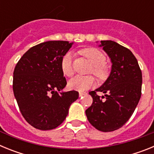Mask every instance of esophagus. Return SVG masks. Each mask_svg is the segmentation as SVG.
I'll return each mask as SVG.
<instances>
[{"mask_svg":"<svg viewBox=\"0 0 154 154\" xmlns=\"http://www.w3.org/2000/svg\"><path fill=\"white\" fill-rule=\"evenodd\" d=\"M85 94H86V92H80L79 95V97H81V96H84V95H85Z\"/></svg>","mask_w":154,"mask_h":154,"instance_id":"1","label":"esophagus"}]
</instances>
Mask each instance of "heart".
<instances>
[{"instance_id": "obj_1", "label": "heart", "mask_w": 154, "mask_h": 154, "mask_svg": "<svg viewBox=\"0 0 154 154\" xmlns=\"http://www.w3.org/2000/svg\"><path fill=\"white\" fill-rule=\"evenodd\" d=\"M80 53L89 59L92 64L90 73H93L99 80H104L109 73V66L106 62V55L96 48H86L81 50ZM61 69L65 76L70 77L74 73L72 67V55L67 52L63 55L61 61ZM96 83V80L92 75H76L69 80L68 85L69 89L77 91H85L92 88Z\"/></svg>"}]
</instances>
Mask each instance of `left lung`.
I'll return each mask as SVG.
<instances>
[{
    "label": "left lung",
    "instance_id": "obj_1",
    "mask_svg": "<svg viewBox=\"0 0 154 154\" xmlns=\"http://www.w3.org/2000/svg\"><path fill=\"white\" fill-rule=\"evenodd\" d=\"M103 50L112 61V71L105 83L89 92L92 103L85 110L89 123L103 132L121 128L133 115L142 89V72L130 50L112 41H102ZM106 93L105 97L97 92Z\"/></svg>",
    "mask_w": 154,
    "mask_h": 154
}]
</instances>
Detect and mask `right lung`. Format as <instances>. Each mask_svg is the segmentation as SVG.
<instances>
[{
    "label": "right lung",
    "instance_id": "right-lung-1",
    "mask_svg": "<svg viewBox=\"0 0 154 154\" xmlns=\"http://www.w3.org/2000/svg\"><path fill=\"white\" fill-rule=\"evenodd\" d=\"M72 43L49 41L31 47L17 62L13 77L14 95L23 117L41 130L58 127L65 120L77 91L59 92L67 84L61 61Z\"/></svg>",
    "mask_w": 154,
    "mask_h": 154
}]
</instances>
